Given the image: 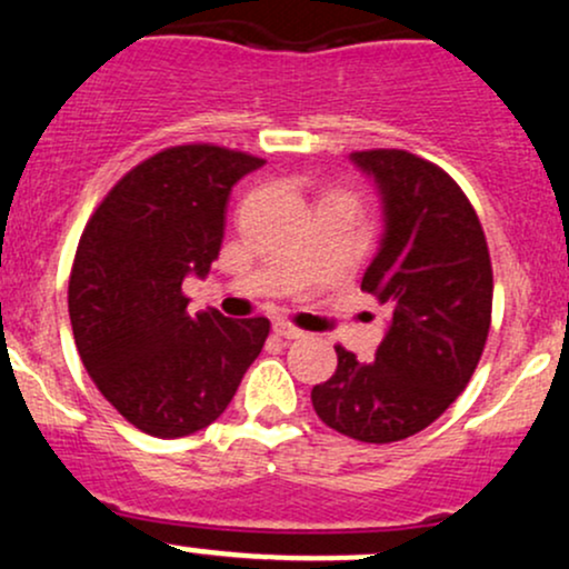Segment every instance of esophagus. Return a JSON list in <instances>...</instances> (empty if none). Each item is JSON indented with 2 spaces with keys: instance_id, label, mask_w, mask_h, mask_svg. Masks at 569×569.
<instances>
[{
  "instance_id": "34e87169",
  "label": "esophagus",
  "mask_w": 569,
  "mask_h": 569,
  "mask_svg": "<svg viewBox=\"0 0 569 569\" xmlns=\"http://www.w3.org/2000/svg\"><path fill=\"white\" fill-rule=\"evenodd\" d=\"M272 332L278 337H283V340H299V337H305L302 329L295 327V323H289V321H274Z\"/></svg>"
}]
</instances>
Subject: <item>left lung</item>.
Returning <instances> with one entry per match:
<instances>
[{"label": "left lung", "instance_id": "8db88e82", "mask_svg": "<svg viewBox=\"0 0 569 569\" xmlns=\"http://www.w3.org/2000/svg\"><path fill=\"white\" fill-rule=\"evenodd\" d=\"M351 159L383 199L386 232L361 291L391 310V327L372 361L335 346V376L310 399L335 432L383 446L427 429L470 383L489 337L495 274L476 208L451 174L399 148Z\"/></svg>", "mask_w": 569, "mask_h": 569}]
</instances>
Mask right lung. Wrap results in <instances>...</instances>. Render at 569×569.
<instances>
[{
    "label": "right lung",
    "mask_w": 569,
    "mask_h": 569,
    "mask_svg": "<svg viewBox=\"0 0 569 569\" xmlns=\"http://www.w3.org/2000/svg\"><path fill=\"white\" fill-rule=\"evenodd\" d=\"M264 159L213 142L148 156L104 193L70 272V321L102 397L140 432L186 437L232 402L264 348V316H191L186 274L210 272L229 191Z\"/></svg>",
    "instance_id": "1"
}]
</instances>
